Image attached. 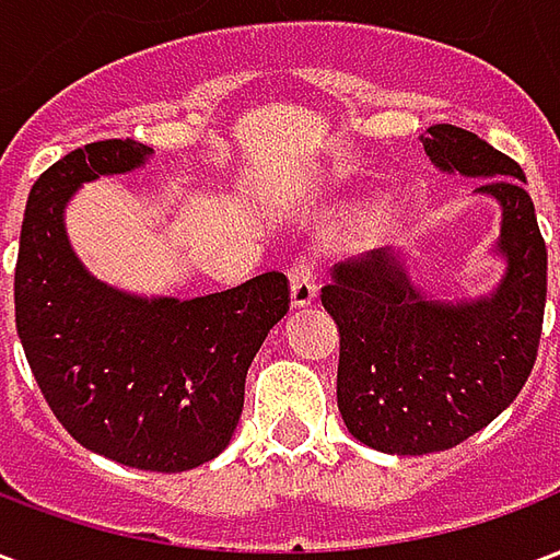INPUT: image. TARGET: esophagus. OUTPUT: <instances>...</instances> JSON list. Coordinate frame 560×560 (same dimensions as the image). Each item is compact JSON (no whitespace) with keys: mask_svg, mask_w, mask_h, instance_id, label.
Returning <instances> with one entry per match:
<instances>
[{"mask_svg":"<svg viewBox=\"0 0 560 560\" xmlns=\"http://www.w3.org/2000/svg\"><path fill=\"white\" fill-rule=\"evenodd\" d=\"M317 284H315V267L300 257L291 267V305L293 308H305V305L315 303Z\"/></svg>","mask_w":560,"mask_h":560,"instance_id":"esophagus-1","label":"esophagus"}]
</instances>
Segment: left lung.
Listing matches in <instances>:
<instances>
[{"label": "left lung", "mask_w": 560, "mask_h": 560, "mask_svg": "<svg viewBox=\"0 0 560 560\" xmlns=\"http://www.w3.org/2000/svg\"><path fill=\"white\" fill-rule=\"evenodd\" d=\"M420 140L434 167L480 176L477 191L501 203L506 272L489 296L441 303L393 248L332 269L320 303L339 327L341 420L396 456L450 450L504 411L534 369L546 308V243L522 167L465 128L432 126Z\"/></svg>", "instance_id": "obj_1"}]
</instances>
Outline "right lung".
<instances>
[{"mask_svg":"<svg viewBox=\"0 0 560 560\" xmlns=\"http://www.w3.org/2000/svg\"><path fill=\"white\" fill-rule=\"evenodd\" d=\"M138 140H98L35 179L14 269L18 336L68 434L140 470H191L231 444L245 375L291 308L284 272L195 300L135 296L86 272L66 207L83 183L143 167Z\"/></svg>","mask_w":560,"mask_h":560,"instance_id":"add662e5","label":"right lung"}]
</instances>
